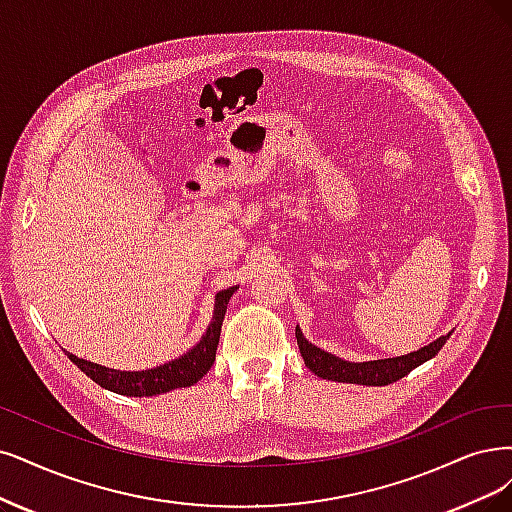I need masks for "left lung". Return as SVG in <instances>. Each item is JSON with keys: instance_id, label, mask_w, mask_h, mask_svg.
I'll return each instance as SVG.
<instances>
[{"instance_id": "1", "label": "left lung", "mask_w": 512, "mask_h": 512, "mask_svg": "<svg viewBox=\"0 0 512 512\" xmlns=\"http://www.w3.org/2000/svg\"><path fill=\"white\" fill-rule=\"evenodd\" d=\"M451 333L439 337L437 342L424 346L418 352H411L405 356L386 358V361H369V363H350L344 358H337L325 350L316 348L304 337V333L295 329V337L299 344V352L304 356L306 367L316 373L323 380L331 382H346V384H363V386H388L396 380H401L409 371L420 367L422 363L430 361L432 356H437L439 350L445 346Z\"/></svg>"}]
</instances>
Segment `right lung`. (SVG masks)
<instances>
[{
    "instance_id": "1",
    "label": "right lung",
    "mask_w": 512,
    "mask_h": 512,
    "mask_svg": "<svg viewBox=\"0 0 512 512\" xmlns=\"http://www.w3.org/2000/svg\"><path fill=\"white\" fill-rule=\"evenodd\" d=\"M236 289L238 287H230L217 293L215 316H213L211 327L206 329L200 344L194 350H189L185 356L177 358V361H170L166 365L147 369V371H118V369H107L103 365L84 361V358H78L69 352L67 356L90 377L92 382H97L99 386L124 396H154V394L170 392L177 388L194 386L215 363L227 301H230Z\"/></svg>"
}]
</instances>
